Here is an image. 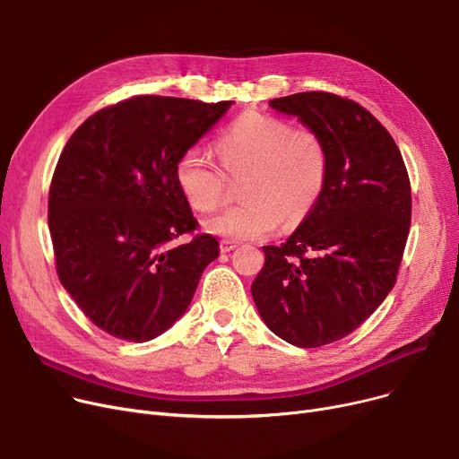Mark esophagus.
<instances>
[{"label":"esophagus","instance_id":"obj_1","mask_svg":"<svg viewBox=\"0 0 459 459\" xmlns=\"http://www.w3.org/2000/svg\"><path fill=\"white\" fill-rule=\"evenodd\" d=\"M238 246H236V242H232V239H221L220 242V249H221V253H230L232 249H236Z\"/></svg>","mask_w":459,"mask_h":459}]
</instances>
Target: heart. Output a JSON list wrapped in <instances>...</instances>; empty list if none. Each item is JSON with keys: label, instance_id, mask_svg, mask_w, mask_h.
<instances>
[{"label": "heart", "instance_id": "1", "mask_svg": "<svg viewBox=\"0 0 459 459\" xmlns=\"http://www.w3.org/2000/svg\"><path fill=\"white\" fill-rule=\"evenodd\" d=\"M215 149L223 169L199 147L184 151L175 165L182 195L199 212H212L223 203L227 177L244 180L238 193L244 204L204 221L212 236L260 239L281 221L299 223L322 195L329 156L315 130L292 128L286 120L247 111L217 139Z\"/></svg>", "mask_w": 459, "mask_h": 459}]
</instances>
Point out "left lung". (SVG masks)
Wrapping results in <instances>:
<instances>
[{
    "label": "left lung",
    "instance_id": "obj_1",
    "mask_svg": "<svg viewBox=\"0 0 459 459\" xmlns=\"http://www.w3.org/2000/svg\"><path fill=\"white\" fill-rule=\"evenodd\" d=\"M320 134L329 169L322 195L251 284L258 315L279 339L318 348L344 339L389 296L411 225V186L391 134L331 92L270 100Z\"/></svg>",
    "mask_w": 459,
    "mask_h": 459
}]
</instances>
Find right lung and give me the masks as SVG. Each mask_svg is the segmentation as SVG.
I'll list each match as a JSON object with an SVG mask.
<instances>
[{
	"instance_id": "obj_1",
	"label": "right lung",
	"mask_w": 459,
	"mask_h": 459,
	"mask_svg": "<svg viewBox=\"0 0 459 459\" xmlns=\"http://www.w3.org/2000/svg\"><path fill=\"white\" fill-rule=\"evenodd\" d=\"M234 102L135 96L89 117L57 161L48 225L57 275L83 315L147 342L187 310L220 244L201 234L175 165Z\"/></svg>"
}]
</instances>
